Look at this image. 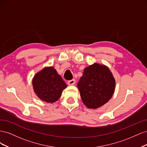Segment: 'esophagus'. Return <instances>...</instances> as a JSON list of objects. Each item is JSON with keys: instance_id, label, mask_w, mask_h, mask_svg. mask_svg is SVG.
Segmentation results:
<instances>
[{"instance_id": "esophagus-1", "label": "esophagus", "mask_w": 147, "mask_h": 147, "mask_svg": "<svg viewBox=\"0 0 147 147\" xmlns=\"http://www.w3.org/2000/svg\"><path fill=\"white\" fill-rule=\"evenodd\" d=\"M75 80L74 79L71 80H69L68 82V84L69 85H74V84H75Z\"/></svg>"}]
</instances>
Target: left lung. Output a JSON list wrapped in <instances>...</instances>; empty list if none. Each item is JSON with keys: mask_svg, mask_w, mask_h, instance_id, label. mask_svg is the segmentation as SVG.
Masks as SVG:
<instances>
[{"mask_svg": "<svg viewBox=\"0 0 147 147\" xmlns=\"http://www.w3.org/2000/svg\"><path fill=\"white\" fill-rule=\"evenodd\" d=\"M77 85L83 104L89 109H97L112 97L115 82L109 69L95 63L84 69Z\"/></svg>", "mask_w": 147, "mask_h": 147, "instance_id": "1", "label": "left lung"}]
</instances>
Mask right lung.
Listing matches in <instances>:
<instances>
[{"label": "right lung", "instance_id": "1", "mask_svg": "<svg viewBox=\"0 0 147 147\" xmlns=\"http://www.w3.org/2000/svg\"><path fill=\"white\" fill-rule=\"evenodd\" d=\"M35 94L41 100L53 103L59 99L67 84L53 67L42 70L32 80Z\"/></svg>", "mask_w": 147, "mask_h": 147}]
</instances>
